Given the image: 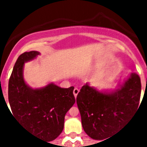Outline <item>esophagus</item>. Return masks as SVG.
Segmentation results:
<instances>
[{
    "label": "esophagus",
    "instance_id": "34e87169",
    "mask_svg": "<svg viewBox=\"0 0 147 147\" xmlns=\"http://www.w3.org/2000/svg\"><path fill=\"white\" fill-rule=\"evenodd\" d=\"M79 92H80V90L78 89V88H75L74 90V95L75 98H76V96H77L78 93H79Z\"/></svg>",
    "mask_w": 147,
    "mask_h": 147
}]
</instances>
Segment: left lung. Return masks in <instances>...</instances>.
Instances as JSON below:
<instances>
[{
	"instance_id": "1",
	"label": "left lung",
	"mask_w": 147,
	"mask_h": 147,
	"mask_svg": "<svg viewBox=\"0 0 147 147\" xmlns=\"http://www.w3.org/2000/svg\"><path fill=\"white\" fill-rule=\"evenodd\" d=\"M141 92V79L136 73L112 93L98 91L88 83L83 85L76 103L87 135L95 140L108 139L136 112Z\"/></svg>"
}]
</instances>
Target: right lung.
Instances as JSON below:
<instances>
[{
    "label": "right lung",
    "instance_id": "obj_1",
    "mask_svg": "<svg viewBox=\"0 0 147 147\" xmlns=\"http://www.w3.org/2000/svg\"><path fill=\"white\" fill-rule=\"evenodd\" d=\"M39 54L32 51L19 56L9 78L8 95L14 117L34 136L49 142L62 132L65 115L75 103L74 88H61L53 83L40 89L28 86L23 80V65Z\"/></svg>",
    "mask_w": 147,
    "mask_h": 147
}]
</instances>
